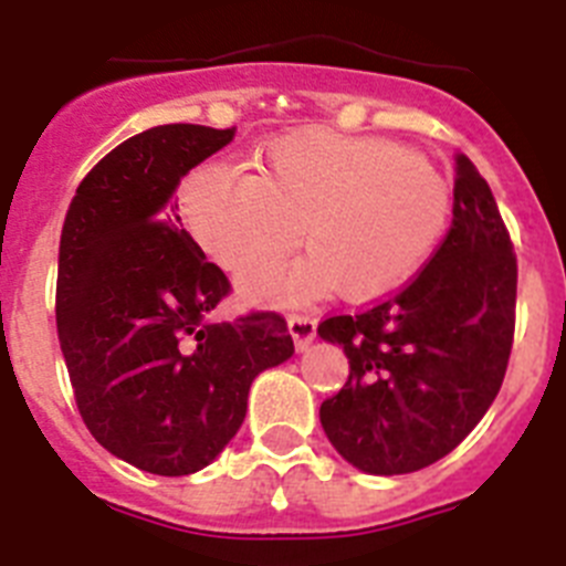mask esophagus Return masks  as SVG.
<instances>
[{
    "label": "esophagus",
    "mask_w": 566,
    "mask_h": 566,
    "mask_svg": "<svg viewBox=\"0 0 566 566\" xmlns=\"http://www.w3.org/2000/svg\"><path fill=\"white\" fill-rule=\"evenodd\" d=\"M287 325H291V336L293 342H296V348H307L313 336H316V325H319V322H316L313 313H291Z\"/></svg>",
    "instance_id": "1"
}]
</instances>
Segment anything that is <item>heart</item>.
Listing matches in <instances>:
<instances>
[{"mask_svg": "<svg viewBox=\"0 0 566 566\" xmlns=\"http://www.w3.org/2000/svg\"><path fill=\"white\" fill-rule=\"evenodd\" d=\"M180 212L195 241L232 273L263 268L303 235L312 247L305 260L241 279L259 302H302L336 287L371 298L434 253L452 189L406 146L305 129L264 146L255 175L195 166L180 184Z\"/></svg>", "mask_w": 566, "mask_h": 566, "instance_id": "1", "label": "heart"}]
</instances>
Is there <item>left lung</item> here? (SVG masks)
<instances>
[{
	"label": "left lung",
	"instance_id": "1",
	"mask_svg": "<svg viewBox=\"0 0 566 566\" xmlns=\"http://www.w3.org/2000/svg\"><path fill=\"white\" fill-rule=\"evenodd\" d=\"M452 227L426 268L359 313L319 322L348 382L319 408L342 458L406 474L458 449L501 391L515 336L517 259L486 180L454 155Z\"/></svg>",
	"mask_w": 566,
	"mask_h": 566
}]
</instances>
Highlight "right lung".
<instances>
[{"instance_id":"1","label":"right lung","mask_w":566,"mask_h":566,"mask_svg":"<svg viewBox=\"0 0 566 566\" xmlns=\"http://www.w3.org/2000/svg\"><path fill=\"white\" fill-rule=\"evenodd\" d=\"M232 129L166 123L114 146L69 207L56 270V334L85 429L151 474H192L241 429L264 368L293 356L282 313L216 322L224 270L175 216L180 178Z\"/></svg>"}]
</instances>
